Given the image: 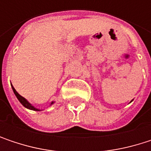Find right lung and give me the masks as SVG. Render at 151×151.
<instances>
[{
  "instance_id": "right-lung-1",
  "label": "right lung",
  "mask_w": 151,
  "mask_h": 151,
  "mask_svg": "<svg viewBox=\"0 0 151 151\" xmlns=\"http://www.w3.org/2000/svg\"><path fill=\"white\" fill-rule=\"evenodd\" d=\"M12 89H13V91H14V93L15 94V96H16V98L18 99V101L22 103V105L24 106L25 107H27V108H29V109H31V110H35V111H39V109H37V108H36V107H34L33 106H31L23 97H22L16 91H15V89L14 88V86H12ZM51 104H53V102H51Z\"/></svg>"
}]
</instances>
